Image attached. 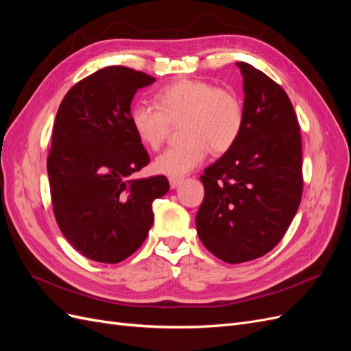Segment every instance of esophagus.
Here are the masks:
<instances>
[{"instance_id":"esophagus-1","label":"esophagus","mask_w":351,"mask_h":351,"mask_svg":"<svg viewBox=\"0 0 351 351\" xmlns=\"http://www.w3.org/2000/svg\"><path fill=\"white\" fill-rule=\"evenodd\" d=\"M182 183H183L182 178H173V177H169V186H171V189H177Z\"/></svg>"}]
</instances>
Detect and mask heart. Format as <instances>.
I'll use <instances>...</instances> for the list:
<instances>
[{"instance_id": "1", "label": "heart", "mask_w": 351, "mask_h": 351, "mask_svg": "<svg viewBox=\"0 0 351 351\" xmlns=\"http://www.w3.org/2000/svg\"><path fill=\"white\" fill-rule=\"evenodd\" d=\"M183 123L187 142L158 155V174L180 178L205 161L209 151L222 154L236 145L244 123V110L234 92L215 88L205 80L182 79L156 93L155 104L136 102L130 123L139 141L158 149L171 132V124Z\"/></svg>"}]
</instances>
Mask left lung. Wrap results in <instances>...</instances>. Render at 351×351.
I'll return each instance as SVG.
<instances>
[{"label": "left lung", "instance_id": "8db88e82", "mask_svg": "<svg viewBox=\"0 0 351 351\" xmlns=\"http://www.w3.org/2000/svg\"><path fill=\"white\" fill-rule=\"evenodd\" d=\"M244 123L236 145L200 177L205 197L196 215L204 246L227 263L263 256L290 227L303 192L300 127L280 84L247 62Z\"/></svg>", "mask_w": 351, "mask_h": 351}]
</instances>
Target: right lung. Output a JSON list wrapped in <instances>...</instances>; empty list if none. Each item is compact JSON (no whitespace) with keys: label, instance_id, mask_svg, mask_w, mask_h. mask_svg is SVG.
Masks as SVG:
<instances>
[{"label":"right lung","instance_id":"add662e5","mask_svg":"<svg viewBox=\"0 0 351 351\" xmlns=\"http://www.w3.org/2000/svg\"><path fill=\"white\" fill-rule=\"evenodd\" d=\"M154 82L105 67L74 84L58 108L47 162L52 206L62 234L90 261L119 263L139 249L154 224L152 202L169 190L164 176L129 180L149 162L130 105Z\"/></svg>","mask_w":351,"mask_h":351}]
</instances>
